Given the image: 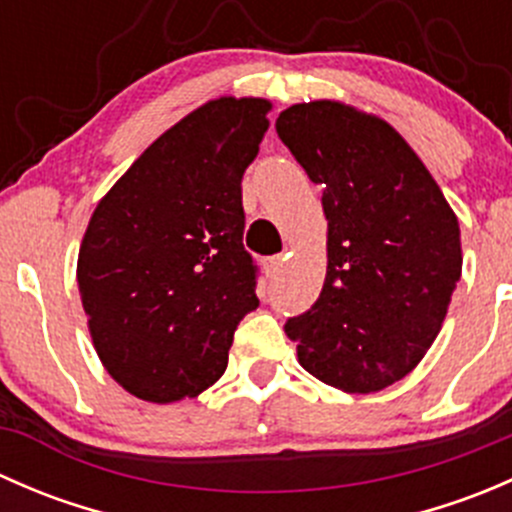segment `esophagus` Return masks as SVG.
<instances>
[{"instance_id": "obj_1", "label": "esophagus", "mask_w": 512, "mask_h": 512, "mask_svg": "<svg viewBox=\"0 0 512 512\" xmlns=\"http://www.w3.org/2000/svg\"><path fill=\"white\" fill-rule=\"evenodd\" d=\"M285 260H287L285 255H275V257H270V260L265 262V267H267V275H270V277H277V275H282V267H285Z\"/></svg>"}]
</instances>
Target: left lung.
I'll return each instance as SVG.
<instances>
[{"label":"left lung","instance_id":"1","mask_svg":"<svg viewBox=\"0 0 512 512\" xmlns=\"http://www.w3.org/2000/svg\"><path fill=\"white\" fill-rule=\"evenodd\" d=\"M327 215V277L287 319L299 364L349 394L404 379L431 347L461 280V230L421 158L386 121L339 101L275 123Z\"/></svg>","mask_w":512,"mask_h":512}]
</instances>
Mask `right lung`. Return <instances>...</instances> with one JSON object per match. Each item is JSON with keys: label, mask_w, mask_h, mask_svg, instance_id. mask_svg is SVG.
<instances>
[{"label": "right lung", "mask_w": 512, "mask_h": 512, "mask_svg": "<svg viewBox=\"0 0 512 512\" xmlns=\"http://www.w3.org/2000/svg\"><path fill=\"white\" fill-rule=\"evenodd\" d=\"M265 98H218L165 131L96 205L79 250L81 302L108 374L143 401L198 396L223 376L257 309L242 245V175L270 128Z\"/></svg>", "instance_id": "right-lung-1"}]
</instances>
